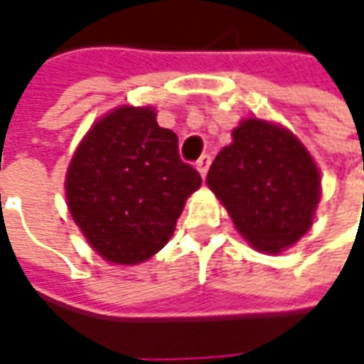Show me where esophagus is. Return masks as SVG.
<instances>
[{"label": "esophagus", "instance_id": "1", "mask_svg": "<svg viewBox=\"0 0 364 364\" xmlns=\"http://www.w3.org/2000/svg\"><path fill=\"white\" fill-rule=\"evenodd\" d=\"M209 165H211V155H203V157H199V159H197L195 167H197V171L201 173V177H207Z\"/></svg>", "mask_w": 364, "mask_h": 364}]
</instances>
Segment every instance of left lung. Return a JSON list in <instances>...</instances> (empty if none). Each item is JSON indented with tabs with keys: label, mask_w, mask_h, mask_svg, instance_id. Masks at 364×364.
<instances>
[{
	"label": "left lung",
	"mask_w": 364,
	"mask_h": 364,
	"mask_svg": "<svg viewBox=\"0 0 364 364\" xmlns=\"http://www.w3.org/2000/svg\"><path fill=\"white\" fill-rule=\"evenodd\" d=\"M207 185L255 249L281 253L313 225L321 197L315 161L293 133L261 119L243 121L215 157Z\"/></svg>",
	"instance_id": "left-lung-1"
}]
</instances>
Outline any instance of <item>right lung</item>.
<instances>
[{
    "label": "right lung",
    "mask_w": 364,
    "mask_h": 364,
    "mask_svg": "<svg viewBox=\"0 0 364 364\" xmlns=\"http://www.w3.org/2000/svg\"><path fill=\"white\" fill-rule=\"evenodd\" d=\"M201 175L179 157V139L151 107H119L97 121L69 163L73 221L103 259L135 265L171 239Z\"/></svg>",
    "instance_id": "1"
}]
</instances>
